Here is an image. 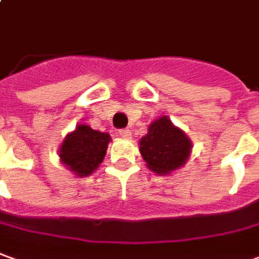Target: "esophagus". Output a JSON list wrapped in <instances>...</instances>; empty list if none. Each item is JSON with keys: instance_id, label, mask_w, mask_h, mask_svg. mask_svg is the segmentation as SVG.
Instances as JSON below:
<instances>
[{"instance_id": "34e87169", "label": "esophagus", "mask_w": 259, "mask_h": 259, "mask_svg": "<svg viewBox=\"0 0 259 259\" xmlns=\"http://www.w3.org/2000/svg\"><path fill=\"white\" fill-rule=\"evenodd\" d=\"M119 136L123 137V139H130L132 136V132L129 129H120L119 130Z\"/></svg>"}]
</instances>
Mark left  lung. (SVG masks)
<instances>
[{"mask_svg": "<svg viewBox=\"0 0 259 259\" xmlns=\"http://www.w3.org/2000/svg\"><path fill=\"white\" fill-rule=\"evenodd\" d=\"M187 135L176 127L167 116H161L149 126L140 139V154L152 171L164 176L183 167L191 153Z\"/></svg>", "mask_w": 259, "mask_h": 259, "instance_id": "1", "label": "left lung"}]
</instances>
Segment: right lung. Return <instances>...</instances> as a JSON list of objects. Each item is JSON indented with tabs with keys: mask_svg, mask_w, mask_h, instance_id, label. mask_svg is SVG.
I'll return each instance as SVG.
<instances>
[{
	"mask_svg": "<svg viewBox=\"0 0 259 259\" xmlns=\"http://www.w3.org/2000/svg\"><path fill=\"white\" fill-rule=\"evenodd\" d=\"M109 142V133L93 130L88 124H78L61 144L59 157L70 171L78 177H85L103 161Z\"/></svg>",
	"mask_w": 259,
	"mask_h": 259,
	"instance_id": "obj_1",
	"label": "right lung"
}]
</instances>
